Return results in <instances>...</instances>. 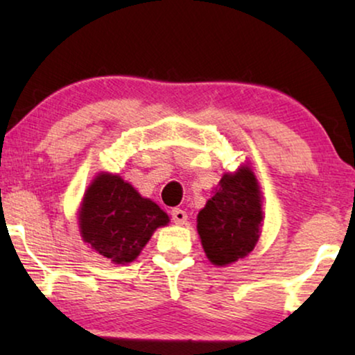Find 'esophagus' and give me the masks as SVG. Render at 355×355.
<instances>
[{
	"instance_id": "esophagus-1",
	"label": "esophagus",
	"mask_w": 355,
	"mask_h": 355,
	"mask_svg": "<svg viewBox=\"0 0 355 355\" xmlns=\"http://www.w3.org/2000/svg\"><path fill=\"white\" fill-rule=\"evenodd\" d=\"M171 218L174 225H186L187 223V213L181 210V208H173Z\"/></svg>"
}]
</instances>
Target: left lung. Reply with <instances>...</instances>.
<instances>
[{"mask_svg": "<svg viewBox=\"0 0 355 355\" xmlns=\"http://www.w3.org/2000/svg\"><path fill=\"white\" fill-rule=\"evenodd\" d=\"M263 220L259 182L250 168L225 174L197 216L203 250L213 265L225 266L254 250Z\"/></svg>", "mask_w": 355, "mask_h": 355, "instance_id": "left-lung-1", "label": "left lung"}]
</instances>
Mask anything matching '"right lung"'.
Returning a JSON list of instances; mask_svg holds the SVG:
<instances>
[{"label": "right lung", "instance_id": "obj_1", "mask_svg": "<svg viewBox=\"0 0 355 355\" xmlns=\"http://www.w3.org/2000/svg\"><path fill=\"white\" fill-rule=\"evenodd\" d=\"M79 220L92 249L114 263H129L169 218L119 176L100 174L85 193Z\"/></svg>", "mask_w": 355, "mask_h": 355}]
</instances>
